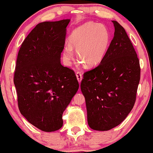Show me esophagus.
Returning <instances> with one entry per match:
<instances>
[{
  "label": "esophagus",
  "instance_id": "obj_1",
  "mask_svg": "<svg viewBox=\"0 0 153 153\" xmlns=\"http://www.w3.org/2000/svg\"><path fill=\"white\" fill-rule=\"evenodd\" d=\"M76 77H77V79H78V82H81V80H82V73H80V72H77V73H76Z\"/></svg>",
  "mask_w": 153,
  "mask_h": 153
}]
</instances>
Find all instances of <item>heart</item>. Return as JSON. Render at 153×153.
I'll use <instances>...</instances> for the list:
<instances>
[{"mask_svg": "<svg viewBox=\"0 0 153 153\" xmlns=\"http://www.w3.org/2000/svg\"><path fill=\"white\" fill-rule=\"evenodd\" d=\"M70 44L63 48V57L70 65L74 56L73 48L76 49L79 59L89 68L97 66L106 55L111 41V34L103 24L87 22L72 31Z\"/></svg>", "mask_w": 153, "mask_h": 153, "instance_id": "b5f03b06", "label": "heart"}]
</instances>
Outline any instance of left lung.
Wrapping results in <instances>:
<instances>
[{
	"mask_svg": "<svg viewBox=\"0 0 153 153\" xmlns=\"http://www.w3.org/2000/svg\"><path fill=\"white\" fill-rule=\"evenodd\" d=\"M114 36L104 58L85 72L80 83L91 129L107 131L125 119L134 106L140 80L137 54L118 22L112 21Z\"/></svg>",
	"mask_w": 153,
	"mask_h": 153,
	"instance_id": "8db88e82",
	"label": "left lung"
}]
</instances>
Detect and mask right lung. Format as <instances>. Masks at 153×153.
Returning a JSON list of instances; mask_svg holds the SVG:
<instances>
[{
  "label": "right lung",
  "mask_w": 153,
  "mask_h": 153,
  "mask_svg": "<svg viewBox=\"0 0 153 153\" xmlns=\"http://www.w3.org/2000/svg\"><path fill=\"white\" fill-rule=\"evenodd\" d=\"M70 19L38 24L23 42L13 82L21 114L44 131L62 127V114L78 90L75 72L61 65Z\"/></svg>",
  "instance_id": "obj_1"
}]
</instances>
